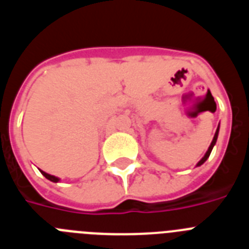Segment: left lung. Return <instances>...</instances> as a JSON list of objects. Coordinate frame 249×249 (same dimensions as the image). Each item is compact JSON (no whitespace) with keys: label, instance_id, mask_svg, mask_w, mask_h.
Instances as JSON below:
<instances>
[{"label":"left lung","instance_id":"1","mask_svg":"<svg viewBox=\"0 0 249 249\" xmlns=\"http://www.w3.org/2000/svg\"><path fill=\"white\" fill-rule=\"evenodd\" d=\"M218 128H219V127H218ZM218 128H217V131H215V135H214V137H213V141H212V143H211L210 148H208V151L206 152V155H204V157L202 158L201 160H199L198 163H197V166H201V164H203L204 162H206V160H207V158L210 157L211 152H212V148H213V146H214V144H215V142H217V137H218Z\"/></svg>","mask_w":249,"mask_h":249}]
</instances>
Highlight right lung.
Here are the masks:
<instances>
[{"instance_id":"obj_1","label":"right lung","mask_w":249,"mask_h":249,"mask_svg":"<svg viewBox=\"0 0 249 249\" xmlns=\"http://www.w3.org/2000/svg\"><path fill=\"white\" fill-rule=\"evenodd\" d=\"M41 173H42V175L45 176V177L47 178V179H50V181H52V182H58V181H59V178L54 177V176H51V175H48V173L43 172V171H41Z\"/></svg>"}]
</instances>
